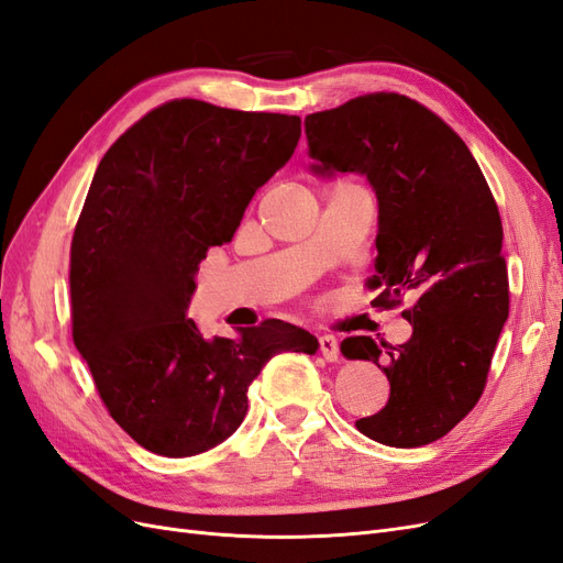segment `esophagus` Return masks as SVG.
I'll return each mask as SVG.
<instances>
[{"label": "esophagus", "mask_w": 563, "mask_h": 563, "mask_svg": "<svg viewBox=\"0 0 563 563\" xmlns=\"http://www.w3.org/2000/svg\"><path fill=\"white\" fill-rule=\"evenodd\" d=\"M319 352L323 354L327 362H338L340 360V345L335 335H319Z\"/></svg>", "instance_id": "esophagus-1"}]
</instances>
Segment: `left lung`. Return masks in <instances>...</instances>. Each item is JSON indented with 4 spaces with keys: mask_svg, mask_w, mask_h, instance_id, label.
I'll use <instances>...</instances> for the list:
<instances>
[{
    "mask_svg": "<svg viewBox=\"0 0 563 563\" xmlns=\"http://www.w3.org/2000/svg\"><path fill=\"white\" fill-rule=\"evenodd\" d=\"M314 172L364 174L378 197L373 308L401 314V345L354 335L347 360L378 364L389 399L356 430L416 449L449 434L479 401L509 314L498 203L465 141L418 100L378 91L305 117Z\"/></svg>",
    "mask_w": 563,
    "mask_h": 563,
    "instance_id": "left-lung-1",
    "label": "left lung"
}]
</instances>
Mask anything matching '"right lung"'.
Returning a JSON list of instances; mask_svg holds the SVG:
<instances>
[{"label":"right lung","mask_w":563,"mask_h":563,"mask_svg":"<svg viewBox=\"0 0 563 563\" xmlns=\"http://www.w3.org/2000/svg\"><path fill=\"white\" fill-rule=\"evenodd\" d=\"M298 141L296 114L176 98L96 168L70 246L73 338L112 420L152 453L213 449L242 424L249 385L272 356L319 347L282 319L213 340L185 319L199 263L232 240Z\"/></svg>","instance_id":"right-lung-1"}]
</instances>
